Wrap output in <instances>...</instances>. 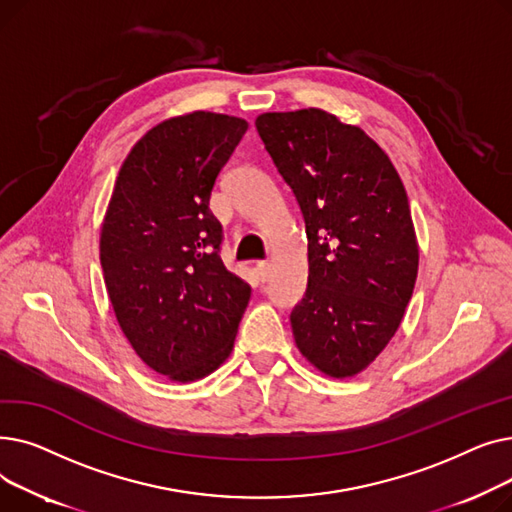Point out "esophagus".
I'll return each mask as SVG.
<instances>
[{
	"label": "esophagus",
	"mask_w": 512,
	"mask_h": 512,
	"mask_svg": "<svg viewBox=\"0 0 512 512\" xmlns=\"http://www.w3.org/2000/svg\"><path fill=\"white\" fill-rule=\"evenodd\" d=\"M255 272H257V276L265 282L267 276H270V263H267V261H257V263H255Z\"/></svg>",
	"instance_id": "1"
}]
</instances>
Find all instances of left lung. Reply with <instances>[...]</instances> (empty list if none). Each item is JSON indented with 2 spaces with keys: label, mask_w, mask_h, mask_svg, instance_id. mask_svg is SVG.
<instances>
[{
  "label": "left lung",
  "mask_w": 512,
  "mask_h": 512,
  "mask_svg": "<svg viewBox=\"0 0 512 512\" xmlns=\"http://www.w3.org/2000/svg\"><path fill=\"white\" fill-rule=\"evenodd\" d=\"M255 126L309 238L294 342L319 373L355 378L392 340L415 288L419 245L405 184L361 126L319 107L265 112Z\"/></svg>",
  "instance_id": "8db88e82"
}]
</instances>
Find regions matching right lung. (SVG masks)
Wrapping results in <instances>:
<instances>
[{
	"mask_svg": "<svg viewBox=\"0 0 512 512\" xmlns=\"http://www.w3.org/2000/svg\"><path fill=\"white\" fill-rule=\"evenodd\" d=\"M249 122L188 112L147 130L118 172L99 259L122 334L170 382H197L232 353L251 286L220 259L211 188Z\"/></svg>",
	"mask_w": 512,
	"mask_h": 512,
	"instance_id": "right-lung-1",
	"label": "right lung"
}]
</instances>
